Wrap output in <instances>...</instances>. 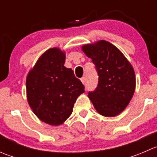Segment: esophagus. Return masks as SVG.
<instances>
[{
    "mask_svg": "<svg viewBox=\"0 0 157 157\" xmlns=\"http://www.w3.org/2000/svg\"><path fill=\"white\" fill-rule=\"evenodd\" d=\"M80 80H81V82L83 83V84H85V83H86V78H85L84 77H82V78L80 79Z\"/></svg>",
    "mask_w": 157,
    "mask_h": 157,
    "instance_id": "obj_1",
    "label": "esophagus"
}]
</instances>
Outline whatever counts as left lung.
I'll use <instances>...</instances> for the list:
<instances>
[{
	"label": "left lung",
	"instance_id": "1",
	"mask_svg": "<svg viewBox=\"0 0 157 157\" xmlns=\"http://www.w3.org/2000/svg\"><path fill=\"white\" fill-rule=\"evenodd\" d=\"M96 65L99 83L88 97L102 116L115 117L125 109L134 96L136 86L134 70L117 47L105 40L81 47Z\"/></svg>",
	"mask_w": 157,
	"mask_h": 157
}]
</instances>
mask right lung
Segmentation results:
<instances>
[{
  "label": "right lung",
  "mask_w": 157,
  "mask_h": 157,
  "mask_svg": "<svg viewBox=\"0 0 157 157\" xmlns=\"http://www.w3.org/2000/svg\"><path fill=\"white\" fill-rule=\"evenodd\" d=\"M66 54L59 48L45 51L26 77V96L40 121L53 126L63 124L84 86L71 68L64 67Z\"/></svg>",
  "instance_id": "right-lung-1"
}]
</instances>
